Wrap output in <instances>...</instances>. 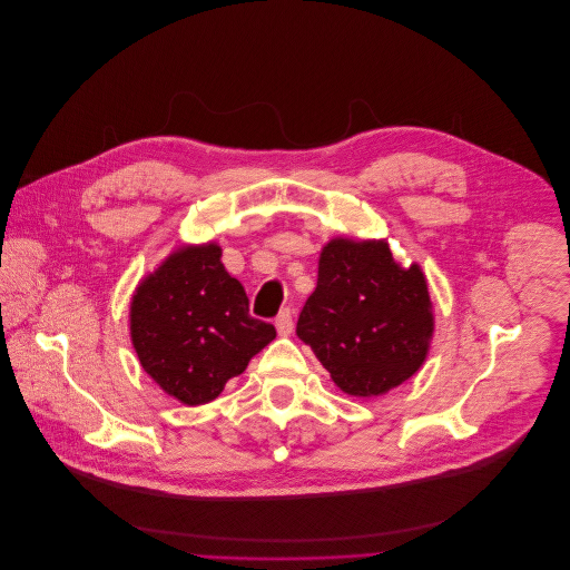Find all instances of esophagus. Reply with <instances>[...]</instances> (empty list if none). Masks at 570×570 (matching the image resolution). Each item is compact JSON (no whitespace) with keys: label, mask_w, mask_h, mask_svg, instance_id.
<instances>
[{"label":"esophagus","mask_w":570,"mask_h":570,"mask_svg":"<svg viewBox=\"0 0 570 570\" xmlns=\"http://www.w3.org/2000/svg\"><path fill=\"white\" fill-rule=\"evenodd\" d=\"M276 330L281 336H287L292 334L294 330V321H292V312L289 309H283L278 316H276Z\"/></svg>","instance_id":"34e87169"}]
</instances>
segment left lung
<instances>
[{"mask_svg":"<svg viewBox=\"0 0 570 570\" xmlns=\"http://www.w3.org/2000/svg\"><path fill=\"white\" fill-rule=\"evenodd\" d=\"M296 334L348 395L377 397L426 360L433 312L420 265L402 267L384 240H330Z\"/></svg>","mask_w":570,"mask_h":570,"instance_id":"left-lung-1","label":"left lung"}]
</instances>
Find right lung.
I'll return each mask as SVG.
<instances>
[{
	"label": "right lung",
	"instance_id": "add662e5",
	"mask_svg": "<svg viewBox=\"0 0 570 570\" xmlns=\"http://www.w3.org/2000/svg\"><path fill=\"white\" fill-rule=\"evenodd\" d=\"M219 258L215 243L179 247L139 283L130 305L144 371L188 406L215 400L276 336L249 314L245 287Z\"/></svg>",
	"mask_w": 570,
	"mask_h": 570
}]
</instances>
